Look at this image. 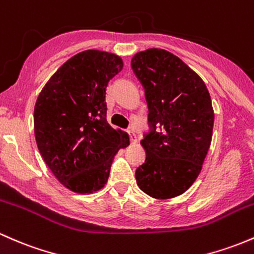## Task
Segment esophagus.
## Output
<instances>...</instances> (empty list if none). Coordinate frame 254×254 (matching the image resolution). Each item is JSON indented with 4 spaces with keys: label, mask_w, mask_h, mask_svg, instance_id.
I'll return each instance as SVG.
<instances>
[{
    "label": "esophagus",
    "mask_w": 254,
    "mask_h": 254,
    "mask_svg": "<svg viewBox=\"0 0 254 254\" xmlns=\"http://www.w3.org/2000/svg\"><path fill=\"white\" fill-rule=\"evenodd\" d=\"M128 133H129L130 143H132V144H137V143H138V139H137V135H135V132H134V130L129 129V130H128Z\"/></svg>",
    "instance_id": "esophagus-1"
}]
</instances>
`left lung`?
Masks as SVG:
<instances>
[{"label": "left lung", "instance_id": "8db88e82", "mask_svg": "<svg viewBox=\"0 0 254 254\" xmlns=\"http://www.w3.org/2000/svg\"><path fill=\"white\" fill-rule=\"evenodd\" d=\"M130 66L149 108L150 132L140 141L146 159L135 171L137 184L154 198L176 197L197 178L211 145V95L197 73L165 50L139 52Z\"/></svg>", "mask_w": 254, "mask_h": 254}]
</instances>
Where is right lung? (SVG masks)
<instances>
[{
  "label": "right lung",
  "mask_w": 254,
  "mask_h": 254,
  "mask_svg": "<svg viewBox=\"0 0 254 254\" xmlns=\"http://www.w3.org/2000/svg\"><path fill=\"white\" fill-rule=\"evenodd\" d=\"M122 67L116 54L81 52L57 70L36 100L37 148L54 177L73 192L102 189L114 156L129 144L127 133L106 121V87Z\"/></svg>",
  "instance_id": "1"
}]
</instances>
